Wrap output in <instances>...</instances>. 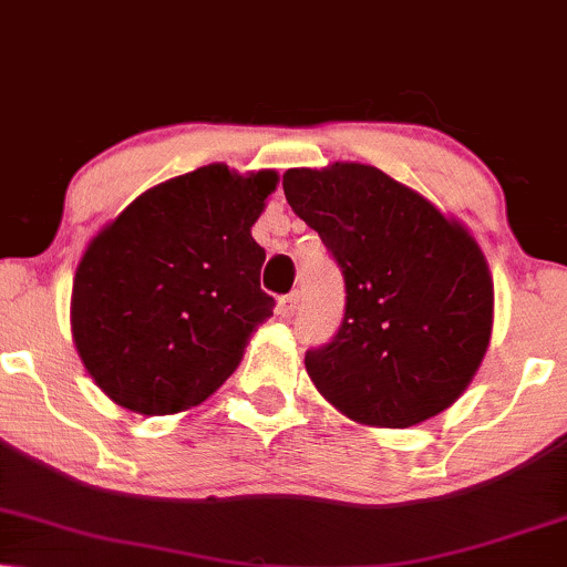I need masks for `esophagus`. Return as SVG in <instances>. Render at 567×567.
Here are the masks:
<instances>
[{"label":"esophagus","mask_w":567,"mask_h":567,"mask_svg":"<svg viewBox=\"0 0 567 567\" xmlns=\"http://www.w3.org/2000/svg\"><path fill=\"white\" fill-rule=\"evenodd\" d=\"M298 311V298H296V292H292V296H282L277 300V313L282 319H290L292 313Z\"/></svg>","instance_id":"esophagus-1"}]
</instances>
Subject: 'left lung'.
<instances>
[{
	"instance_id": "1",
	"label": "left lung",
	"mask_w": 567,
	"mask_h": 567,
	"mask_svg": "<svg viewBox=\"0 0 567 567\" xmlns=\"http://www.w3.org/2000/svg\"><path fill=\"white\" fill-rule=\"evenodd\" d=\"M282 188L346 277V319L306 353L317 390L367 426L447 411L492 340L494 285L474 235L371 164L288 169Z\"/></svg>"
}]
</instances>
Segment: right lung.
<instances>
[{
  "label": "right lung",
  "mask_w": 567,
  "mask_h": 567,
  "mask_svg": "<svg viewBox=\"0 0 567 567\" xmlns=\"http://www.w3.org/2000/svg\"><path fill=\"white\" fill-rule=\"evenodd\" d=\"M277 183L275 169L206 164L141 193L93 235L75 269L70 329L106 398L143 415L181 413L240 367L275 308L250 227Z\"/></svg>",
  "instance_id": "right-lung-1"
}]
</instances>
